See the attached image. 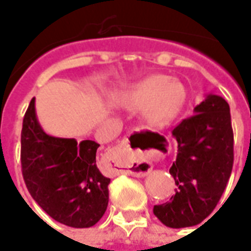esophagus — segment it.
<instances>
[{"instance_id": "esophagus-1", "label": "esophagus", "mask_w": 251, "mask_h": 251, "mask_svg": "<svg viewBox=\"0 0 251 251\" xmlns=\"http://www.w3.org/2000/svg\"><path fill=\"white\" fill-rule=\"evenodd\" d=\"M109 157L113 158L117 172L134 176V177H144L152 169V158L145 154H134L131 153L129 138L125 137L122 141L110 151Z\"/></svg>"}]
</instances>
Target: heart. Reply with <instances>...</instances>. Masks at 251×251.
Here are the masks:
<instances>
[{"mask_svg":"<svg viewBox=\"0 0 251 251\" xmlns=\"http://www.w3.org/2000/svg\"><path fill=\"white\" fill-rule=\"evenodd\" d=\"M111 100L122 109H141V118L152 127L172 124L184 109V86L168 75H149L117 90Z\"/></svg>","mask_w":251,"mask_h":251,"instance_id":"b5f03b06","label":"heart"}]
</instances>
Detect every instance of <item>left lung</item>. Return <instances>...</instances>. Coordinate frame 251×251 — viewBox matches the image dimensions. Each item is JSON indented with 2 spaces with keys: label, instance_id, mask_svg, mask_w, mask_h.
Returning <instances> with one entry per match:
<instances>
[{
  "label": "left lung",
  "instance_id": "obj_1",
  "mask_svg": "<svg viewBox=\"0 0 251 251\" xmlns=\"http://www.w3.org/2000/svg\"><path fill=\"white\" fill-rule=\"evenodd\" d=\"M195 115L172 130L177 156L169 174L179 188L169 201L154 205L153 212L171 228L196 226L214 211L234 163L230 106L208 94L194 109Z\"/></svg>",
  "mask_w": 251,
  "mask_h": 251
}]
</instances>
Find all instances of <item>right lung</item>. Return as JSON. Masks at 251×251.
Segmentation results:
<instances>
[{"instance_id": "obj_1", "label": "right lung", "mask_w": 251, "mask_h": 251, "mask_svg": "<svg viewBox=\"0 0 251 251\" xmlns=\"http://www.w3.org/2000/svg\"><path fill=\"white\" fill-rule=\"evenodd\" d=\"M98 148L46 133L30 100L21 131L23 176L30 196L59 223L86 228L106 212L110 179L100 172Z\"/></svg>"}]
</instances>
